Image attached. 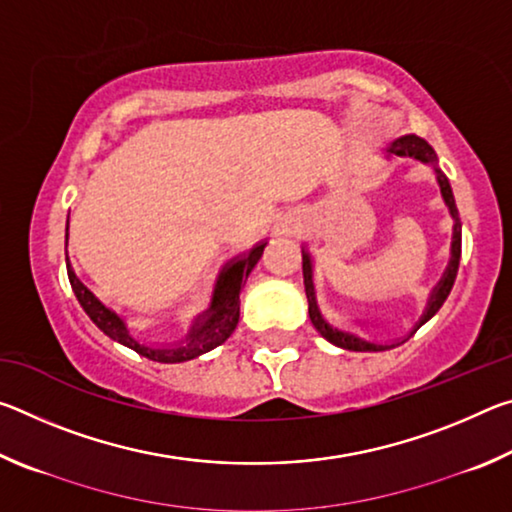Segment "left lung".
<instances>
[{
	"mask_svg": "<svg viewBox=\"0 0 512 512\" xmlns=\"http://www.w3.org/2000/svg\"><path fill=\"white\" fill-rule=\"evenodd\" d=\"M386 153L391 155H409V158H415L420 162H429L436 167V151L431 149L427 140H422L418 135H404L400 140H395L391 146H388ZM438 173V183H440V192H443L445 203L449 207V212L454 216V241H452V259H449V266L443 275V280L438 282V287L433 289L431 298H429V305L427 311H424V316L420 318V323L415 325L413 332H418V329L427 323V320L436 314V311L443 307V302L447 300L449 291H452L454 282H456V273H458V262H461V221H458V210H456V203H454V194H452V187H449V180L445 178V173L436 167ZM302 275H305V291H307V302H309V318L314 327L320 332V336H325L329 343L339 345L343 350H354V352H379V350H386V348H393V345H379L370 339H363V336H357L348 332V329L343 327H336V325H329L327 320L320 316L318 305H316V293H314V280H311V259L309 253L302 250Z\"/></svg>",
	"mask_w": 512,
	"mask_h": 512,
	"instance_id": "obj_1",
	"label": "left lung"
}]
</instances>
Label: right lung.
<instances>
[{
	"label": "right lung",
	"mask_w": 512,
	"mask_h": 512,
	"mask_svg": "<svg viewBox=\"0 0 512 512\" xmlns=\"http://www.w3.org/2000/svg\"><path fill=\"white\" fill-rule=\"evenodd\" d=\"M266 244H259L248 255L232 259V262L223 268L219 275V282H216L214 298L210 309L205 311L201 320L194 325L192 332H189L187 339L178 345H142L137 343L131 334H128L126 323L121 320L115 311L108 309L103 302L94 296V293L85 287V284L74 275L72 268L67 264V275L69 284H72V291L76 300L81 302L85 314L97 325L103 334H108L112 341H119L126 348L135 350L142 357L160 363H180L196 359L198 354H205L214 350L216 345L228 341V336L235 332L239 323V293L244 289L246 277L253 271L255 264L262 257Z\"/></svg>",
	"instance_id": "1"
}]
</instances>
